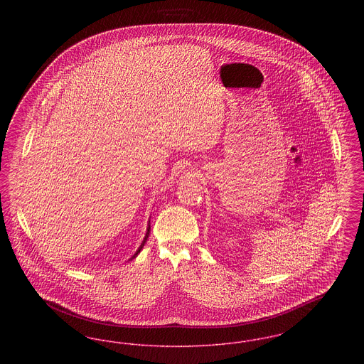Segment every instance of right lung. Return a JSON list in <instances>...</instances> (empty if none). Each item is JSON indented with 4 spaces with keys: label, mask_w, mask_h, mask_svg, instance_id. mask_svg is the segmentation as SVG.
Masks as SVG:
<instances>
[{
    "label": "right lung",
    "mask_w": 364,
    "mask_h": 364,
    "mask_svg": "<svg viewBox=\"0 0 364 364\" xmlns=\"http://www.w3.org/2000/svg\"><path fill=\"white\" fill-rule=\"evenodd\" d=\"M149 233H150V225H149V228H147V233H146V237H144V240H143V242L140 244V247L138 248V251L135 252V255L131 258V259H134V258H136V255H138L139 252L141 251V248H143V245H144V242H146V240H147V237H149Z\"/></svg>",
    "instance_id": "add662e5"
}]
</instances>
